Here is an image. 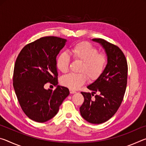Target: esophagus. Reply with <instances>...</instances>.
<instances>
[{"label":"esophagus","mask_w":146,"mask_h":146,"mask_svg":"<svg viewBox=\"0 0 146 146\" xmlns=\"http://www.w3.org/2000/svg\"><path fill=\"white\" fill-rule=\"evenodd\" d=\"M70 93H71V94H74V93H76L75 90H71V89H70Z\"/></svg>","instance_id":"esophagus-1"}]
</instances>
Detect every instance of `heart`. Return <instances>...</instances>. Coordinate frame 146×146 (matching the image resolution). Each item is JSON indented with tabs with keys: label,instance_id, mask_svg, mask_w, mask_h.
Returning <instances> with one entry per match:
<instances>
[{
	"label": "heart",
	"instance_id": "1",
	"mask_svg": "<svg viewBox=\"0 0 146 146\" xmlns=\"http://www.w3.org/2000/svg\"><path fill=\"white\" fill-rule=\"evenodd\" d=\"M69 53L74 60L82 62L79 68V73H69L60 79L62 85L71 90H77L84 84L87 77L95 80L102 75L107 64V57L98 53V49L88 42L74 44L69 49ZM70 62V56L62 52L56 58V68L62 73L67 72Z\"/></svg>",
	"mask_w": 146,
	"mask_h": 146
}]
</instances>
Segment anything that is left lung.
Wrapping results in <instances>:
<instances>
[{"label": "left lung", "instance_id": "left-lung-1", "mask_svg": "<svg viewBox=\"0 0 146 146\" xmlns=\"http://www.w3.org/2000/svg\"><path fill=\"white\" fill-rule=\"evenodd\" d=\"M92 40L100 44L107 55L108 63L99 77L87 88L91 93L81 92L84 102L80 108V115L88 122L99 124L110 119L117 111L127 86V64L118 46L102 38ZM97 92L95 99L91 97Z\"/></svg>", "mask_w": 146, "mask_h": 146}]
</instances>
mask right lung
Segmentation results:
<instances>
[{"instance_id": "right-lung-1", "label": "right lung", "mask_w": 146, "mask_h": 146, "mask_svg": "<svg viewBox=\"0 0 146 146\" xmlns=\"http://www.w3.org/2000/svg\"><path fill=\"white\" fill-rule=\"evenodd\" d=\"M67 40L45 36L27 44L14 67L13 88L24 113L37 122H45L57 114L59 107L70 95L68 88L58 84L56 58ZM50 82L56 90H46Z\"/></svg>"}]
</instances>
